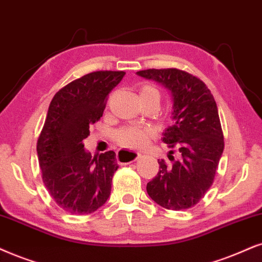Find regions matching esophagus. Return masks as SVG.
Wrapping results in <instances>:
<instances>
[{"label":"esophagus","instance_id":"esophagus-1","mask_svg":"<svg viewBox=\"0 0 262 262\" xmlns=\"http://www.w3.org/2000/svg\"><path fill=\"white\" fill-rule=\"evenodd\" d=\"M141 157V154H139V152H133V151H120L117 152V160L118 162H133V161H137L138 158Z\"/></svg>","mask_w":262,"mask_h":262}]
</instances>
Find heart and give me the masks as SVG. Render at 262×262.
<instances>
[{"instance_id": "heart-1", "label": "heart", "mask_w": 262, "mask_h": 262, "mask_svg": "<svg viewBox=\"0 0 262 262\" xmlns=\"http://www.w3.org/2000/svg\"><path fill=\"white\" fill-rule=\"evenodd\" d=\"M140 97H155L160 99V93L152 85H144L140 91ZM156 132L151 127L141 125H125L118 129L115 134V140L118 145L130 148L145 147L155 138Z\"/></svg>"}]
</instances>
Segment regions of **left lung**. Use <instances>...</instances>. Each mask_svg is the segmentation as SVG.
<instances>
[{
  "label": "left lung",
  "mask_w": 262,
  "mask_h": 262,
  "mask_svg": "<svg viewBox=\"0 0 262 262\" xmlns=\"http://www.w3.org/2000/svg\"><path fill=\"white\" fill-rule=\"evenodd\" d=\"M137 74L161 83L173 99V125L165 129L162 138L170 148V164L164 160L158 162L160 170L147 183L146 191L165 209H188L213 185L224 151L216 102L204 82L186 71L148 69ZM175 151L178 159L172 156Z\"/></svg>",
  "instance_id": "8db88e82"
}]
</instances>
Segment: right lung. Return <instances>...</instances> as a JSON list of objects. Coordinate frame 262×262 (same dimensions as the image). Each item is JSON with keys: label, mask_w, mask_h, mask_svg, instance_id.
<instances>
[{"label": "right lung", "mask_w": 262, "mask_h": 262, "mask_svg": "<svg viewBox=\"0 0 262 262\" xmlns=\"http://www.w3.org/2000/svg\"><path fill=\"white\" fill-rule=\"evenodd\" d=\"M124 71H95L61 88L49 105L37 141L43 184L59 207L71 214H91L105 204L118 164L114 151L92 157L83 140L100 120L107 95Z\"/></svg>", "instance_id": "obj_1"}]
</instances>
